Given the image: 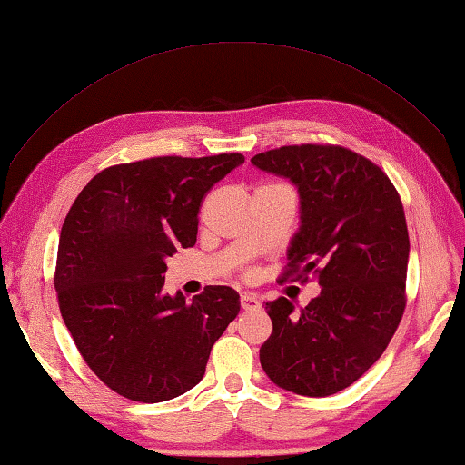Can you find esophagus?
<instances>
[{
  "instance_id": "esophagus-1",
  "label": "esophagus",
  "mask_w": 465,
  "mask_h": 465,
  "mask_svg": "<svg viewBox=\"0 0 465 465\" xmlns=\"http://www.w3.org/2000/svg\"><path fill=\"white\" fill-rule=\"evenodd\" d=\"M240 303H242V310H246V312H254V310H261V299L258 297H254V295H250V293H243L242 297H240Z\"/></svg>"
}]
</instances>
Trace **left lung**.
Returning a JSON list of instances; mask_svg holds the SVG:
<instances>
[{
    "label": "left lung",
    "mask_w": 465,
    "mask_h": 465,
    "mask_svg": "<svg viewBox=\"0 0 465 465\" xmlns=\"http://www.w3.org/2000/svg\"><path fill=\"white\" fill-rule=\"evenodd\" d=\"M250 162L297 188L285 277L318 263L322 289L299 312L285 297L266 303L272 334L261 365L282 390L332 396L381 357L402 320L411 254L402 201L381 168L344 147L289 145Z\"/></svg>",
    "instance_id": "left-lung-1"
}]
</instances>
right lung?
I'll return each mask as SVG.
<instances>
[{"label": "right lung", "instance_id": "right-lung-1", "mask_svg": "<svg viewBox=\"0 0 465 465\" xmlns=\"http://www.w3.org/2000/svg\"><path fill=\"white\" fill-rule=\"evenodd\" d=\"M240 153L152 157L102 170L61 227L54 289L88 367L135 402H166L203 380L211 346L240 312L238 291L211 285L191 302L163 291L166 258L191 248L211 186Z\"/></svg>", "mask_w": 465, "mask_h": 465}]
</instances>
